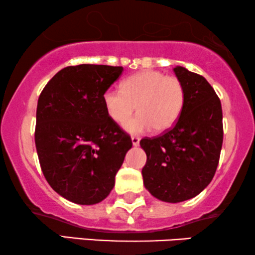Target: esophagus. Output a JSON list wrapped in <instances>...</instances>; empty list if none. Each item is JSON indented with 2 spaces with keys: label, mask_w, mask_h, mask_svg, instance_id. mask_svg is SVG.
I'll return each instance as SVG.
<instances>
[{
  "label": "esophagus",
  "mask_w": 255,
  "mask_h": 255,
  "mask_svg": "<svg viewBox=\"0 0 255 255\" xmlns=\"http://www.w3.org/2000/svg\"><path fill=\"white\" fill-rule=\"evenodd\" d=\"M131 143H133V146H138V143H140V137L131 136Z\"/></svg>",
  "instance_id": "esophagus-1"
}]
</instances>
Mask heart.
I'll use <instances>...</instances> for the list:
<instances>
[{"mask_svg":"<svg viewBox=\"0 0 255 255\" xmlns=\"http://www.w3.org/2000/svg\"><path fill=\"white\" fill-rule=\"evenodd\" d=\"M185 88L175 76L159 70H142L125 80L121 90L109 88L102 95L106 113L117 125H124L136 108L139 114L125 126L131 134L170 129L185 106Z\"/></svg>","mask_w":255,"mask_h":255,"instance_id":"obj_1","label":"heart"}]
</instances>
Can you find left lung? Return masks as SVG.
<instances>
[{"label":"left lung","mask_w":255,"mask_h":255,"mask_svg":"<svg viewBox=\"0 0 255 255\" xmlns=\"http://www.w3.org/2000/svg\"><path fill=\"white\" fill-rule=\"evenodd\" d=\"M174 73L185 88V106L173 128L140 141L147 162L143 185L165 202L194 198L209 185L217 170L224 140L220 99L204 76L183 67Z\"/></svg>","instance_id":"8db88e82"}]
</instances>
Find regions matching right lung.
Instances as JSON below:
<instances>
[{
    "label": "right lung",
    "mask_w": 255,
    "mask_h": 255,
    "mask_svg": "<svg viewBox=\"0 0 255 255\" xmlns=\"http://www.w3.org/2000/svg\"><path fill=\"white\" fill-rule=\"evenodd\" d=\"M122 67L79 64L61 69L37 101L35 144L43 175L57 194L79 205L107 198L131 148L111 120L102 95Z\"/></svg>",
    "instance_id": "1"
}]
</instances>
